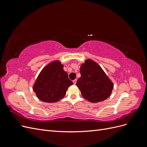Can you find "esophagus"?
Returning <instances> with one entry per match:
<instances>
[{
  "label": "esophagus",
  "instance_id": "obj_1",
  "mask_svg": "<svg viewBox=\"0 0 147 147\" xmlns=\"http://www.w3.org/2000/svg\"><path fill=\"white\" fill-rule=\"evenodd\" d=\"M73 83H74V84H76V83H77V79H75V80H73Z\"/></svg>",
  "mask_w": 147,
  "mask_h": 147
}]
</instances>
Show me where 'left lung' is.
<instances>
[{
    "instance_id": "obj_1",
    "label": "left lung",
    "mask_w": 147,
    "mask_h": 147,
    "mask_svg": "<svg viewBox=\"0 0 147 147\" xmlns=\"http://www.w3.org/2000/svg\"><path fill=\"white\" fill-rule=\"evenodd\" d=\"M80 72L81 77L77 86L84 99L92 103L107 99L110 96L113 84L100 67L91 59L82 64Z\"/></svg>"
}]
</instances>
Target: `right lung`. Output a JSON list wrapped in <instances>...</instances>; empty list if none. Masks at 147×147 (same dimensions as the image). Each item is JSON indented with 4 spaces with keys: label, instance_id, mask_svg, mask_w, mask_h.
<instances>
[{
    "label": "right lung",
    "instance_id": "add662e5",
    "mask_svg": "<svg viewBox=\"0 0 147 147\" xmlns=\"http://www.w3.org/2000/svg\"><path fill=\"white\" fill-rule=\"evenodd\" d=\"M73 84L59 61L49 64L41 71L33 90L38 98L45 102H56L63 99L67 88Z\"/></svg>",
    "mask_w": 147,
    "mask_h": 147
}]
</instances>
